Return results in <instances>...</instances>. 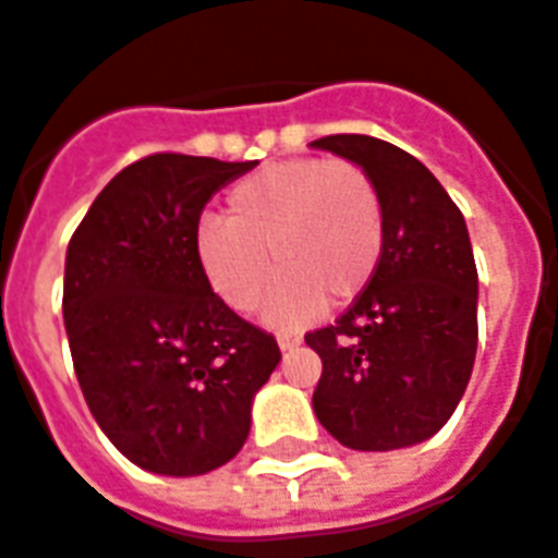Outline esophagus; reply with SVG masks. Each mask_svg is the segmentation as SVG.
<instances>
[{
    "mask_svg": "<svg viewBox=\"0 0 558 558\" xmlns=\"http://www.w3.org/2000/svg\"><path fill=\"white\" fill-rule=\"evenodd\" d=\"M278 345L283 352H290L295 345H301V333L299 331H278Z\"/></svg>",
    "mask_w": 558,
    "mask_h": 558,
    "instance_id": "1",
    "label": "esophagus"
}]
</instances>
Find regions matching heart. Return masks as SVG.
I'll use <instances>...</instances> for the list:
<instances>
[{"label": "heart", "mask_w": 558, "mask_h": 558, "mask_svg": "<svg viewBox=\"0 0 558 558\" xmlns=\"http://www.w3.org/2000/svg\"><path fill=\"white\" fill-rule=\"evenodd\" d=\"M381 197L354 162L292 159L259 168L230 189L221 218L195 233L197 263L227 307H257L271 275L266 319L292 322L345 304L373 278L381 257ZM272 257H267V251Z\"/></svg>", "instance_id": "heart-1"}]
</instances>
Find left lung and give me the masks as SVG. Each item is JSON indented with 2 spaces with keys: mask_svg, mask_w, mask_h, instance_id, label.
I'll return each instance as SVG.
<instances>
[{
  "mask_svg": "<svg viewBox=\"0 0 558 558\" xmlns=\"http://www.w3.org/2000/svg\"><path fill=\"white\" fill-rule=\"evenodd\" d=\"M313 147L361 165L381 197V257L340 319L304 342L322 357L313 411L342 447L423 444L468 390L476 361L478 275L468 225L411 153L373 135Z\"/></svg>",
  "mask_w": 558,
  "mask_h": 558,
  "instance_id": "left-lung-1",
  "label": "left lung"
}]
</instances>
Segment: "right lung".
<instances>
[{
    "instance_id": "add662e5",
    "label": "right lung",
    "mask_w": 558,
    "mask_h": 558,
    "mask_svg": "<svg viewBox=\"0 0 558 558\" xmlns=\"http://www.w3.org/2000/svg\"><path fill=\"white\" fill-rule=\"evenodd\" d=\"M254 162L153 153L82 218L64 263V328L97 426L132 464L201 476L236 456L275 337L218 299L195 254L201 213Z\"/></svg>"
}]
</instances>
